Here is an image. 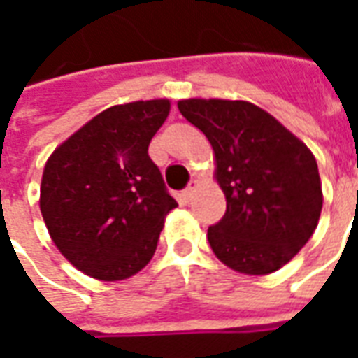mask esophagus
Instances as JSON below:
<instances>
[{"label":"esophagus","instance_id":"1","mask_svg":"<svg viewBox=\"0 0 358 358\" xmlns=\"http://www.w3.org/2000/svg\"><path fill=\"white\" fill-rule=\"evenodd\" d=\"M194 189H195V182H189L186 189L182 192V199H184L186 203L189 201V199H192V195H194Z\"/></svg>","mask_w":358,"mask_h":358}]
</instances>
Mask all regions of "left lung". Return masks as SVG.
<instances>
[{"instance_id": "left-lung-1", "label": "left lung", "mask_w": 358, "mask_h": 358, "mask_svg": "<svg viewBox=\"0 0 358 358\" xmlns=\"http://www.w3.org/2000/svg\"><path fill=\"white\" fill-rule=\"evenodd\" d=\"M178 109L210 141L226 195L224 217L207 230L213 253L241 274L282 268L320 218L322 186L315 155L253 103L184 99Z\"/></svg>"}]
</instances>
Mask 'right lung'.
Instances as JSON below:
<instances>
[{"mask_svg":"<svg viewBox=\"0 0 358 358\" xmlns=\"http://www.w3.org/2000/svg\"><path fill=\"white\" fill-rule=\"evenodd\" d=\"M171 101L109 107L48 159L40 209L66 261L97 280L140 272L155 255L166 213L178 207L149 157Z\"/></svg>","mask_w":358,"mask_h":358,"instance_id":"add662e5","label":"right lung"}]
</instances>
